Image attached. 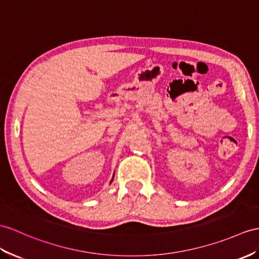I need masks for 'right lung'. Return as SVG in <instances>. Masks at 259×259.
<instances>
[{
	"label": "right lung",
	"mask_w": 259,
	"mask_h": 259,
	"mask_svg": "<svg viewBox=\"0 0 259 259\" xmlns=\"http://www.w3.org/2000/svg\"><path fill=\"white\" fill-rule=\"evenodd\" d=\"M112 180H113V179H112Z\"/></svg>",
	"instance_id": "obj_1"
}]
</instances>
